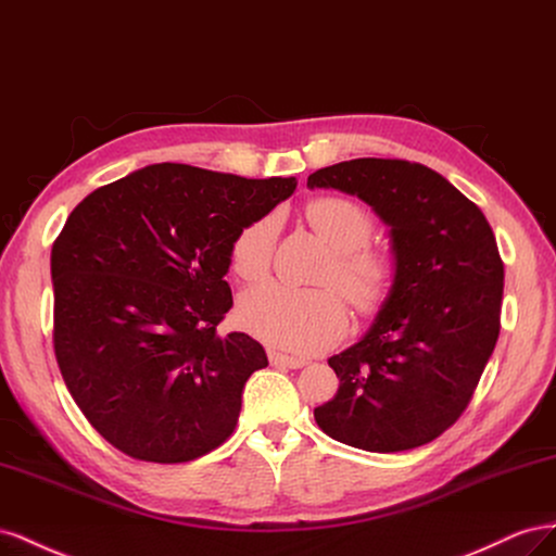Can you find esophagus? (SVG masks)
<instances>
[{
  "label": "esophagus",
  "instance_id": "1",
  "mask_svg": "<svg viewBox=\"0 0 556 556\" xmlns=\"http://www.w3.org/2000/svg\"><path fill=\"white\" fill-rule=\"evenodd\" d=\"M269 361L275 363V366H287V368H293V370H298V368H303V366H307V358H300V356H287V354H279V352H269Z\"/></svg>",
  "mask_w": 556,
  "mask_h": 556
}]
</instances>
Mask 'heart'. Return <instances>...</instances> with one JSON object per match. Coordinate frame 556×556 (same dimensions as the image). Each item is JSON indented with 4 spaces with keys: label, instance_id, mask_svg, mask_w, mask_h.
I'll return each mask as SVG.
<instances>
[{
    "label": "heart",
    "instance_id": "obj_1",
    "mask_svg": "<svg viewBox=\"0 0 556 556\" xmlns=\"http://www.w3.org/2000/svg\"><path fill=\"white\" fill-rule=\"evenodd\" d=\"M305 218L332 249L319 281L336 283L358 312H375L393 283V263L382 249L370 247L375 230L370 212L356 200L326 195L307 202ZM277 237V218L263 216L235 237L232 273L244 281H261L269 273ZM240 321L253 336L291 352H316L336 342L346 326L342 295L330 289H291L263 283L240 298Z\"/></svg>",
    "mask_w": 556,
    "mask_h": 556
}]
</instances>
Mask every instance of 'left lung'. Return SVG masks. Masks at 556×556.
Masks as SVG:
<instances>
[{"mask_svg":"<svg viewBox=\"0 0 556 556\" xmlns=\"http://www.w3.org/2000/svg\"><path fill=\"white\" fill-rule=\"evenodd\" d=\"M356 195L391 228L395 275L372 326L330 356L340 387L314 419L332 440L403 452L462 417L501 330L503 261L475 202L431 167L356 157L307 177Z\"/></svg>","mask_w":556,"mask_h":556,"instance_id":"obj_1","label":"left lung"}]
</instances>
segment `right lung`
I'll return each mask as SVG.
<instances>
[{
  "label": "right lung",
  "instance_id": "add662e5",
  "mask_svg": "<svg viewBox=\"0 0 556 556\" xmlns=\"http://www.w3.org/2000/svg\"><path fill=\"white\" fill-rule=\"evenodd\" d=\"M295 186L161 163L70 214L51 251L55 358L78 409L123 454L184 464L235 431L267 356L247 332H216L232 307L230 249Z\"/></svg>",
  "mask_w": 556,
  "mask_h": 556
}]
</instances>
